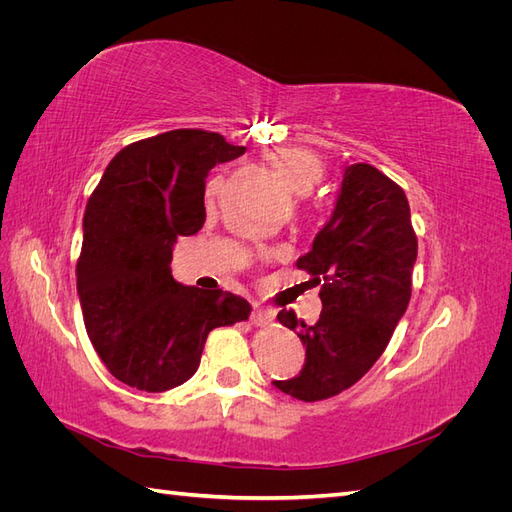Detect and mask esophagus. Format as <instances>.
Returning a JSON list of instances; mask_svg holds the SVG:
<instances>
[{
    "label": "esophagus",
    "instance_id": "1",
    "mask_svg": "<svg viewBox=\"0 0 512 512\" xmlns=\"http://www.w3.org/2000/svg\"><path fill=\"white\" fill-rule=\"evenodd\" d=\"M252 324H256V327H271V324L275 322V314L269 312V309L265 307H254L252 309Z\"/></svg>",
    "mask_w": 512,
    "mask_h": 512
}]
</instances>
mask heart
<instances>
[{"label": "heart", "mask_w": 512, "mask_h": 512, "mask_svg": "<svg viewBox=\"0 0 512 512\" xmlns=\"http://www.w3.org/2000/svg\"><path fill=\"white\" fill-rule=\"evenodd\" d=\"M271 164L277 170L288 188L297 194H305L314 188V185L322 179V162L305 149H280L271 153ZM220 192V179L211 181L209 194Z\"/></svg>", "instance_id": "1"}]
</instances>
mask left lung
Listing matches in <instances>:
<instances>
[{
  "mask_svg": "<svg viewBox=\"0 0 512 512\" xmlns=\"http://www.w3.org/2000/svg\"><path fill=\"white\" fill-rule=\"evenodd\" d=\"M416 250L404 190L371 164L346 166L329 222L297 260L320 286V318L309 327L294 312L277 314L305 346L299 376L273 380L277 389L320 401L359 382L406 314Z\"/></svg>",
  "mask_w": 512,
  "mask_h": 512,
  "instance_id": "left-lung-1",
  "label": "left lung"
}]
</instances>
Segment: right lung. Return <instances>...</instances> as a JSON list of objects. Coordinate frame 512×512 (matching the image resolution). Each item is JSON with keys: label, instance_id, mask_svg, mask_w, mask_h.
<instances>
[{"label": "right lung", "instance_id": "1", "mask_svg": "<svg viewBox=\"0 0 512 512\" xmlns=\"http://www.w3.org/2000/svg\"><path fill=\"white\" fill-rule=\"evenodd\" d=\"M243 153L218 132L170 130L123 147L89 196L76 290L91 344L123 384L175 389L196 374L213 329L250 316L237 294L170 273L177 237L205 224L209 170Z\"/></svg>", "mask_w": 512, "mask_h": 512}]
</instances>
